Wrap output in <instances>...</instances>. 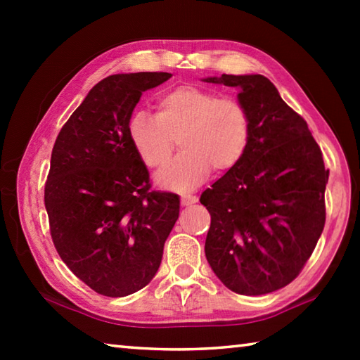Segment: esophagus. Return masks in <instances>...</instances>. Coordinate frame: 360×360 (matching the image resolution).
I'll list each match as a JSON object with an SVG mask.
<instances>
[{"mask_svg":"<svg viewBox=\"0 0 360 360\" xmlns=\"http://www.w3.org/2000/svg\"><path fill=\"white\" fill-rule=\"evenodd\" d=\"M197 197H195V195H192V193H184V195H181V203L184 205V206H188V205H193V203H197Z\"/></svg>","mask_w":360,"mask_h":360,"instance_id":"1","label":"esophagus"}]
</instances>
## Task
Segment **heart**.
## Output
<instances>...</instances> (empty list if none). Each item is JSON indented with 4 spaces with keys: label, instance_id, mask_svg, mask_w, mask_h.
I'll return each mask as SVG.
<instances>
[{
    "label": "heart",
    "instance_id": "heart-1",
    "mask_svg": "<svg viewBox=\"0 0 360 360\" xmlns=\"http://www.w3.org/2000/svg\"><path fill=\"white\" fill-rule=\"evenodd\" d=\"M252 135L251 111L235 96L195 85H179L158 96L155 117L131 115L129 139L143 165L160 169L172 158L176 141L182 152L157 182L167 188H192L214 169L229 173L246 155Z\"/></svg>",
    "mask_w": 360,
    "mask_h": 360
}]
</instances>
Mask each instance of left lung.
<instances>
[{"label":"left lung","instance_id":"left-lung-1","mask_svg":"<svg viewBox=\"0 0 360 360\" xmlns=\"http://www.w3.org/2000/svg\"><path fill=\"white\" fill-rule=\"evenodd\" d=\"M206 82L240 87L252 117L246 155L200 197L211 214L206 259L230 290L268 294L294 281L318 245L328 169L307 120L266 77L222 75Z\"/></svg>","mask_w":360,"mask_h":360}]
</instances>
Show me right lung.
I'll use <instances>...</instances> for the list:
<instances>
[{"instance_id": "add662e5", "label": "right lung", "mask_w": 360, "mask_h": 360, "mask_svg": "<svg viewBox=\"0 0 360 360\" xmlns=\"http://www.w3.org/2000/svg\"><path fill=\"white\" fill-rule=\"evenodd\" d=\"M169 72L103 79L56 139L44 186L49 229L66 266L106 297H125L150 283L179 216V197L152 191L149 172L129 139L143 92Z\"/></svg>"}]
</instances>
